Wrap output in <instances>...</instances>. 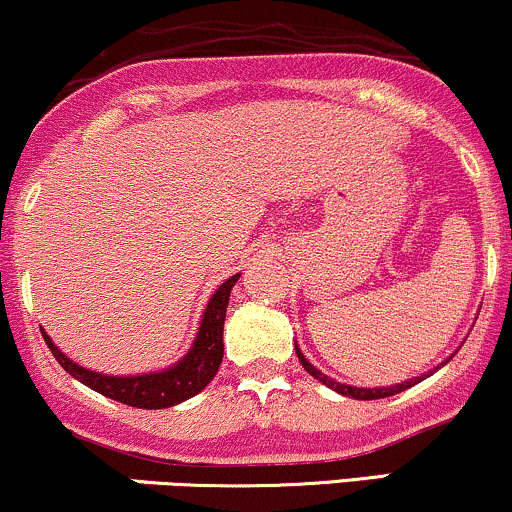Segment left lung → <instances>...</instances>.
<instances>
[{
  "label": "left lung",
  "mask_w": 512,
  "mask_h": 512,
  "mask_svg": "<svg viewBox=\"0 0 512 512\" xmlns=\"http://www.w3.org/2000/svg\"><path fill=\"white\" fill-rule=\"evenodd\" d=\"M294 350H297V357H299V362H302L304 369L309 371V374L314 376L316 381H321L323 386H328L330 390H335V393L345 395V398H354V400H378V398H390V395H398V393H402V390H407V388L417 386V383H422L424 378H429L431 374H434V371H438V369H441V366H446V364L450 362V359H446V362H441V364H438L434 371H426V374H422V376H414V378H410V381L395 383V386H383V388H357V386H347V383H340V381H335V378H330V376L323 374V371H318L316 366L311 364L309 359L304 357L302 350H299L297 345H294Z\"/></svg>",
  "instance_id": "1"
}]
</instances>
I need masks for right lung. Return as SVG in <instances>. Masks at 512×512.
I'll return each instance as SVG.
<instances>
[{
	"instance_id": "1",
	"label": "right lung",
	"mask_w": 512,
	"mask_h": 512,
	"mask_svg": "<svg viewBox=\"0 0 512 512\" xmlns=\"http://www.w3.org/2000/svg\"><path fill=\"white\" fill-rule=\"evenodd\" d=\"M239 280V273L227 278L218 290L213 292V297L208 299L206 311H203L201 326L194 342H191L189 352L179 359L177 364L167 366L162 371H150V374H138V376H107L98 374V371H90L86 366L76 364L74 359H69L66 354L54 345L50 335L42 330V338H45L47 347L54 354L66 374H71L76 381H81L83 386H88L95 393L105 395L124 405L138 407V410H165V407H174L179 402L194 398L201 393L203 388L213 381L222 364V328H225V314L227 304H230V292L234 282Z\"/></svg>"
}]
</instances>
